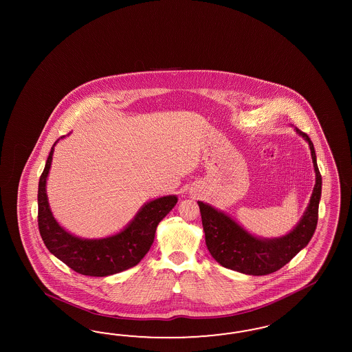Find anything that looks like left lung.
I'll return each mask as SVG.
<instances>
[{
    "label": "left lung",
    "mask_w": 352,
    "mask_h": 352,
    "mask_svg": "<svg viewBox=\"0 0 352 352\" xmlns=\"http://www.w3.org/2000/svg\"><path fill=\"white\" fill-rule=\"evenodd\" d=\"M297 131L309 142L316 173V184L306 213L290 234L274 240L256 239L226 214L199 201L206 246L214 259L226 268L253 276L272 274L285 266L299 250L307 245L315 232L319 218L321 174L311 139L299 129Z\"/></svg>",
    "instance_id": "8db88e82"
}]
</instances>
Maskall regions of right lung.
Instances as JSON below:
<instances>
[{"instance_id":"1","label":"right lung","mask_w":352,"mask_h":352,"mask_svg":"<svg viewBox=\"0 0 352 352\" xmlns=\"http://www.w3.org/2000/svg\"><path fill=\"white\" fill-rule=\"evenodd\" d=\"M54 146L40 177L37 193V222L43 244L67 266L85 276H109L138 265L148 253L157 224L174 208L178 199L165 196L146 204L134 221L122 232L112 237L100 240L75 237L55 222L47 203L45 186L52 165Z\"/></svg>"}]
</instances>
